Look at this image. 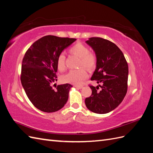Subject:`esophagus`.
I'll list each match as a JSON object with an SVG mask.
<instances>
[{
  "label": "esophagus",
  "mask_w": 153,
  "mask_h": 153,
  "mask_svg": "<svg viewBox=\"0 0 153 153\" xmlns=\"http://www.w3.org/2000/svg\"><path fill=\"white\" fill-rule=\"evenodd\" d=\"M74 87H76L78 88H81L83 87V85H74Z\"/></svg>",
  "instance_id": "esophagus-1"
}]
</instances>
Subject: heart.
Wrapping results in <instances>:
<instances>
[{
	"mask_svg": "<svg viewBox=\"0 0 153 153\" xmlns=\"http://www.w3.org/2000/svg\"><path fill=\"white\" fill-rule=\"evenodd\" d=\"M71 54L79 58L78 67L81 68L70 70L68 73L62 76V79L67 83L77 84L80 83L88 77V73L85 67L88 70H92L97 66V57L95 53L91 52L90 49L83 44L77 43L72 45L69 49ZM66 57L62 53H60L56 59V66L59 72H64L66 70Z\"/></svg>",
	"mask_w": 153,
	"mask_h": 153,
	"instance_id": "1",
	"label": "heart"
}]
</instances>
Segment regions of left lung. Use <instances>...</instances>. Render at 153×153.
Instances as JSON below:
<instances>
[{"label":"left lung","instance_id":"1","mask_svg":"<svg viewBox=\"0 0 153 153\" xmlns=\"http://www.w3.org/2000/svg\"><path fill=\"white\" fill-rule=\"evenodd\" d=\"M86 42L97 57V68L91 79L100 83L101 89L90 85L92 94L85 98V105L91 111L104 114L115 109L126 96L128 66L123 52L112 42L92 37Z\"/></svg>","mask_w":153,"mask_h":153}]
</instances>
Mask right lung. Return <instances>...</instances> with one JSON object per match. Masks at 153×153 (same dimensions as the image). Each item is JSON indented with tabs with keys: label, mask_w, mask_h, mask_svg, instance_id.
I'll return each mask as SVG.
<instances>
[{
	"label": "right lung",
	"mask_w": 153,
	"mask_h": 153,
	"mask_svg": "<svg viewBox=\"0 0 153 153\" xmlns=\"http://www.w3.org/2000/svg\"><path fill=\"white\" fill-rule=\"evenodd\" d=\"M76 40V38L48 35L34 42L25 54L21 66V84L32 104L40 111L55 112L67 102L72 85H59L53 89L52 85L57 80L56 57Z\"/></svg>",
	"instance_id": "right-lung-1"
}]
</instances>
